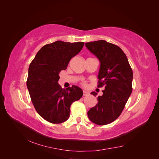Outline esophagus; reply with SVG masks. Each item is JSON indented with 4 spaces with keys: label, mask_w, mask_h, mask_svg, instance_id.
<instances>
[{
    "label": "esophagus",
    "mask_w": 159,
    "mask_h": 159,
    "mask_svg": "<svg viewBox=\"0 0 159 159\" xmlns=\"http://www.w3.org/2000/svg\"><path fill=\"white\" fill-rule=\"evenodd\" d=\"M89 93L88 92V91H85V90L84 91V96H86V95H89Z\"/></svg>",
    "instance_id": "obj_1"
}]
</instances>
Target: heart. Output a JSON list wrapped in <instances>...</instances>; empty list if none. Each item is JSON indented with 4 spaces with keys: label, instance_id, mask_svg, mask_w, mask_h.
<instances>
[{
    "label": "heart",
    "instance_id": "obj_1",
    "mask_svg": "<svg viewBox=\"0 0 159 159\" xmlns=\"http://www.w3.org/2000/svg\"><path fill=\"white\" fill-rule=\"evenodd\" d=\"M83 84H84V85H85V82H83Z\"/></svg>",
    "mask_w": 159,
    "mask_h": 159
}]
</instances>
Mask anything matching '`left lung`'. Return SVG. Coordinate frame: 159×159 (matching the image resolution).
<instances>
[{
    "mask_svg": "<svg viewBox=\"0 0 159 159\" xmlns=\"http://www.w3.org/2000/svg\"><path fill=\"white\" fill-rule=\"evenodd\" d=\"M87 48L100 61L98 87H104L98 103L88 112L91 122L105 125L117 119L132 92L133 71L120 48L105 40L85 43ZM91 94L95 97V91Z\"/></svg>",
    "mask_w": 159,
    "mask_h": 159,
    "instance_id": "obj_1",
    "label": "left lung"
}]
</instances>
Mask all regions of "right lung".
<instances>
[{"instance_id":"right-lung-1","label":"right lung","mask_w":159,"mask_h":159,"mask_svg":"<svg viewBox=\"0 0 159 159\" xmlns=\"http://www.w3.org/2000/svg\"><path fill=\"white\" fill-rule=\"evenodd\" d=\"M84 42L56 41L43 46L28 68L26 81L31 101L37 113L47 121L58 124L68 120L71 103L79 100L83 91L76 85L62 89L59 73L81 50Z\"/></svg>"}]
</instances>
